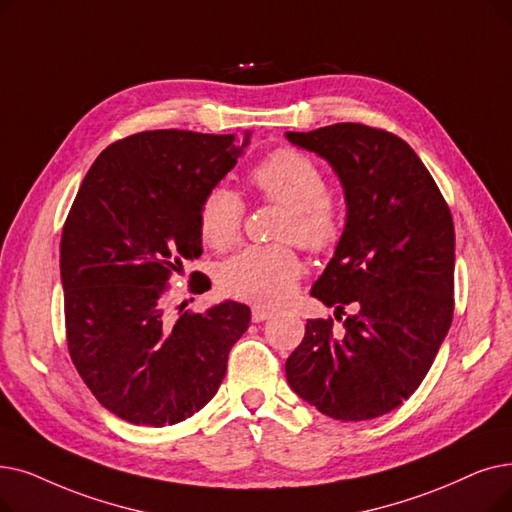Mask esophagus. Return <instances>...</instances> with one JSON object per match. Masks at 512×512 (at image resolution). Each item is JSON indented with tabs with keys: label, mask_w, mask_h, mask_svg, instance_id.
<instances>
[{
	"label": "esophagus",
	"mask_w": 512,
	"mask_h": 512,
	"mask_svg": "<svg viewBox=\"0 0 512 512\" xmlns=\"http://www.w3.org/2000/svg\"><path fill=\"white\" fill-rule=\"evenodd\" d=\"M272 316H274L272 309H265V307H259V305L253 307V314H251L253 322H263V320H268V318H272Z\"/></svg>",
	"instance_id": "esophagus-1"
}]
</instances>
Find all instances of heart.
Segmentation results:
<instances>
[{
	"label": "heart",
	"instance_id": "b5f03b06",
	"mask_svg": "<svg viewBox=\"0 0 512 512\" xmlns=\"http://www.w3.org/2000/svg\"><path fill=\"white\" fill-rule=\"evenodd\" d=\"M251 184L265 201L286 209L278 238L293 240L309 253H332L345 234V209L326 192L320 165L295 148H276L251 169ZM244 215L242 196L230 186L209 188L198 207V230L215 251L238 242ZM303 263L288 244H253L219 268L221 291L234 299L276 305L293 295Z\"/></svg>",
	"mask_w": 512,
	"mask_h": 512
}]
</instances>
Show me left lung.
I'll list each match as a JSON object with an SVG mask.
<instances>
[{
  "mask_svg": "<svg viewBox=\"0 0 512 512\" xmlns=\"http://www.w3.org/2000/svg\"><path fill=\"white\" fill-rule=\"evenodd\" d=\"M286 138L324 157L347 198L345 234L311 288V297L337 307L343 330L332 318L307 320L286 381L330 418L383 416L418 389L452 324L450 207L418 154L391 131L335 123ZM351 302L355 315L344 311Z\"/></svg>",
  "mask_w": 512,
  "mask_h": 512,
  "instance_id": "left-lung-1",
  "label": "left lung"
}]
</instances>
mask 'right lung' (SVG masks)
<instances>
[{
  "label": "right lung",
  "mask_w": 512,
  "mask_h": 512,
  "mask_svg": "<svg viewBox=\"0 0 512 512\" xmlns=\"http://www.w3.org/2000/svg\"><path fill=\"white\" fill-rule=\"evenodd\" d=\"M249 138L251 131L240 138L184 129L133 133L94 161L66 215V345L87 389L131 425H175L201 410L249 328L251 309L242 303L196 314L169 301L184 261L203 253V196L236 165ZM209 286L190 280L188 291Z\"/></svg>",
  "instance_id": "right-lung-1"
}]
</instances>
